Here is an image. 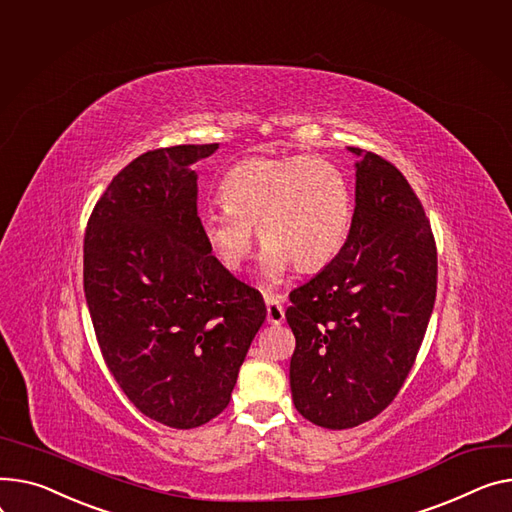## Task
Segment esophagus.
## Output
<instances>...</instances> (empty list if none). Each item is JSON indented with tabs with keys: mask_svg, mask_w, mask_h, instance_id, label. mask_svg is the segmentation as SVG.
<instances>
[{
	"mask_svg": "<svg viewBox=\"0 0 512 512\" xmlns=\"http://www.w3.org/2000/svg\"><path fill=\"white\" fill-rule=\"evenodd\" d=\"M265 304H267V321L271 323V325H280V323H284V319H286V315H284V306H282V302L278 300V296H265Z\"/></svg>",
	"mask_w": 512,
	"mask_h": 512,
	"instance_id": "1",
	"label": "esophagus"
}]
</instances>
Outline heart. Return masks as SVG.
I'll use <instances>...</instances> for the list:
<instances>
[{
	"instance_id": "obj_1",
	"label": "heart",
	"mask_w": 512,
	"mask_h": 512,
	"mask_svg": "<svg viewBox=\"0 0 512 512\" xmlns=\"http://www.w3.org/2000/svg\"><path fill=\"white\" fill-rule=\"evenodd\" d=\"M220 201L222 208L199 214V230L228 271L249 261L255 226L274 280L290 265L306 274L327 267L352 228L348 177L321 156L238 160L222 177Z\"/></svg>"
}]
</instances>
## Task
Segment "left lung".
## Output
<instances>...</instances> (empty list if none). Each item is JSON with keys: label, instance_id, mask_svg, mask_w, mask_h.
I'll return each mask as SVG.
<instances>
[{"label": "left lung", "instance_id": "obj_1", "mask_svg": "<svg viewBox=\"0 0 512 512\" xmlns=\"http://www.w3.org/2000/svg\"><path fill=\"white\" fill-rule=\"evenodd\" d=\"M356 206L339 255L290 292V389L309 422L346 430L377 418L416 364L436 298V241L401 170L350 148Z\"/></svg>", "mask_w": 512, "mask_h": 512}]
</instances>
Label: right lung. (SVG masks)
Instances as JSON below:
<instances>
[{"label":"right lung","mask_w":512,"mask_h":512,"mask_svg":"<svg viewBox=\"0 0 512 512\" xmlns=\"http://www.w3.org/2000/svg\"><path fill=\"white\" fill-rule=\"evenodd\" d=\"M218 144L150 150L121 168L84 234L96 342L138 410L189 430L222 414L267 309L199 230L193 164Z\"/></svg>","instance_id":"right-lung-1"}]
</instances>
